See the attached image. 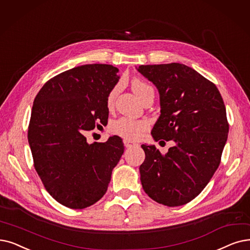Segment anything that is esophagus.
<instances>
[{
  "label": "esophagus",
  "instance_id": "34e87169",
  "mask_svg": "<svg viewBox=\"0 0 250 250\" xmlns=\"http://www.w3.org/2000/svg\"><path fill=\"white\" fill-rule=\"evenodd\" d=\"M124 144H125V146L126 148H129V147H133V146L137 145L136 143L131 142V141H128V140H125V141H124Z\"/></svg>",
  "mask_w": 250,
  "mask_h": 250
}]
</instances>
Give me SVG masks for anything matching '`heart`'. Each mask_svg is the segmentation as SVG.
Masks as SVG:
<instances>
[{
    "label": "heart",
    "instance_id": "1",
    "mask_svg": "<svg viewBox=\"0 0 250 250\" xmlns=\"http://www.w3.org/2000/svg\"><path fill=\"white\" fill-rule=\"evenodd\" d=\"M132 89L138 96L140 100H142L148 94L153 92V89L149 84L141 80H134L132 82ZM119 91V84H116L114 88L108 94L107 104L112 106L115 100V97ZM149 125L144 119H133L128 117H121L114 121L110 125V131L112 134L122 137L125 140H138L143 136L147 131Z\"/></svg>",
    "mask_w": 250,
    "mask_h": 250
}]
</instances>
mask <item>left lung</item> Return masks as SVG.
I'll return each instance as SVG.
<instances>
[{"label": "left lung", "mask_w": 250, "mask_h": 250, "mask_svg": "<svg viewBox=\"0 0 250 250\" xmlns=\"http://www.w3.org/2000/svg\"><path fill=\"white\" fill-rule=\"evenodd\" d=\"M138 71L153 83L161 114L152 128L155 141L172 140L167 154L154 145L141 147V183L150 198L167 206L193 200L221 164L229 123L215 84L181 63L140 65Z\"/></svg>", "instance_id": "obj_1"}]
</instances>
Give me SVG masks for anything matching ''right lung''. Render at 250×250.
Returning a JSON list of instances; mask_svg holds the SVG:
<instances>
[{
    "label": "right lung",
    "instance_id": "add662e5",
    "mask_svg": "<svg viewBox=\"0 0 250 250\" xmlns=\"http://www.w3.org/2000/svg\"><path fill=\"white\" fill-rule=\"evenodd\" d=\"M118 79L112 65L85 64L50 79L36 96L27 133L34 166L66 208L83 209L101 199L124 153L117 136L93 144L84 136L107 123V97Z\"/></svg>",
    "mask_w": 250,
    "mask_h": 250
}]
</instances>
